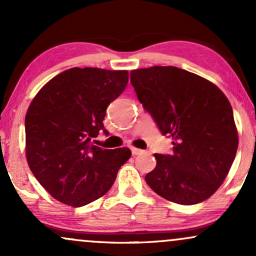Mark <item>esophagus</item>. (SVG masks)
Segmentation results:
<instances>
[{
  "instance_id": "obj_1",
  "label": "esophagus",
  "mask_w": 256,
  "mask_h": 256,
  "mask_svg": "<svg viewBox=\"0 0 256 256\" xmlns=\"http://www.w3.org/2000/svg\"><path fill=\"white\" fill-rule=\"evenodd\" d=\"M131 152H132V154H134V155H138V154H142V152H143V150H142V149H138V148H134V146H132V148H131Z\"/></svg>"
}]
</instances>
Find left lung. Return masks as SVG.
Listing matches in <instances>:
<instances>
[{
	"label": "left lung",
	"mask_w": 256,
	"mask_h": 256,
	"mask_svg": "<svg viewBox=\"0 0 256 256\" xmlns=\"http://www.w3.org/2000/svg\"><path fill=\"white\" fill-rule=\"evenodd\" d=\"M138 101L173 140L171 154H154L156 167L146 182L158 195L196 204L222 184L237 152L232 107L216 85L174 66L131 71Z\"/></svg>",
	"instance_id": "1"
}]
</instances>
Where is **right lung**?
Listing matches in <instances>:
<instances>
[{"mask_svg":"<svg viewBox=\"0 0 256 256\" xmlns=\"http://www.w3.org/2000/svg\"><path fill=\"white\" fill-rule=\"evenodd\" d=\"M128 82V71L73 68L49 80L25 116L26 158L34 176L54 198L82 207L110 189L128 148L102 149L91 140L104 130L108 104Z\"/></svg>","mask_w":256,"mask_h":256,"instance_id":"add662e5","label":"right lung"}]
</instances>
